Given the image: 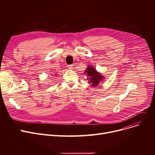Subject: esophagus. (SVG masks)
Here are the masks:
<instances>
[{
  "label": "esophagus",
  "mask_w": 155,
  "mask_h": 155,
  "mask_svg": "<svg viewBox=\"0 0 155 155\" xmlns=\"http://www.w3.org/2000/svg\"><path fill=\"white\" fill-rule=\"evenodd\" d=\"M68 69H70V70L73 69V65H71V64L68 65Z\"/></svg>",
  "instance_id": "34e87169"
}]
</instances>
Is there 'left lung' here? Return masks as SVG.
Here are the masks:
<instances>
[{
  "label": "left lung",
  "mask_w": 155,
  "mask_h": 155,
  "mask_svg": "<svg viewBox=\"0 0 155 155\" xmlns=\"http://www.w3.org/2000/svg\"><path fill=\"white\" fill-rule=\"evenodd\" d=\"M84 71V75L87 76L88 83L92 87H96L100 84L101 81L105 80V77L91 64L88 65Z\"/></svg>",
  "instance_id": "left-lung-1"
}]
</instances>
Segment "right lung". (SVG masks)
Listing matches in <instances>:
<instances>
[{"instance_id":"add662e5","label":"right lung","mask_w":155,"mask_h":155,"mask_svg":"<svg viewBox=\"0 0 155 155\" xmlns=\"http://www.w3.org/2000/svg\"><path fill=\"white\" fill-rule=\"evenodd\" d=\"M54 76H56V74H55V75H54Z\"/></svg>"}]
</instances>
